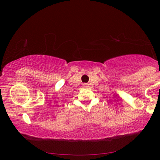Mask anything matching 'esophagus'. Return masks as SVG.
Listing matches in <instances>:
<instances>
[{
  "label": "esophagus",
  "instance_id": "34e87169",
  "mask_svg": "<svg viewBox=\"0 0 160 160\" xmlns=\"http://www.w3.org/2000/svg\"><path fill=\"white\" fill-rule=\"evenodd\" d=\"M83 87H87V84H83Z\"/></svg>",
  "mask_w": 160,
  "mask_h": 160
}]
</instances>
